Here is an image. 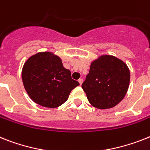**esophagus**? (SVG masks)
Returning a JSON list of instances; mask_svg holds the SVG:
<instances>
[{"instance_id": "esophagus-1", "label": "esophagus", "mask_w": 150, "mask_h": 150, "mask_svg": "<svg viewBox=\"0 0 150 150\" xmlns=\"http://www.w3.org/2000/svg\"><path fill=\"white\" fill-rule=\"evenodd\" d=\"M79 84H80V85H81V84H82V82H83V79H79Z\"/></svg>"}]
</instances>
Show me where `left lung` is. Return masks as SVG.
Masks as SVG:
<instances>
[{
  "mask_svg": "<svg viewBox=\"0 0 150 150\" xmlns=\"http://www.w3.org/2000/svg\"><path fill=\"white\" fill-rule=\"evenodd\" d=\"M129 79V70L124 62L115 56L104 55L91 62L81 87L93 107L108 109L124 99Z\"/></svg>",
  "mask_w": 150,
  "mask_h": 150,
  "instance_id": "left-lung-1",
  "label": "left lung"
}]
</instances>
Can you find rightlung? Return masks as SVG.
Listing matches in <instances>:
<instances>
[{
  "label": "right lung",
  "instance_id": "add662e5",
  "mask_svg": "<svg viewBox=\"0 0 150 150\" xmlns=\"http://www.w3.org/2000/svg\"><path fill=\"white\" fill-rule=\"evenodd\" d=\"M22 80L30 98L50 108L64 104L71 90L79 85L71 79V71L64 68L61 59L50 52H39L26 60Z\"/></svg>",
  "mask_w": 150,
  "mask_h": 150
}]
</instances>
